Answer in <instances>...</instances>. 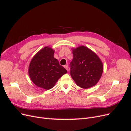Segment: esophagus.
Segmentation results:
<instances>
[{
  "label": "esophagus",
  "mask_w": 131,
  "mask_h": 131,
  "mask_svg": "<svg viewBox=\"0 0 131 131\" xmlns=\"http://www.w3.org/2000/svg\"><path fill=\"white\" fill-rule=\"evenodd\" d=\"M64 68L67 70H68V65H65L64 66Z\"/></svg>",
  "instance_id": "esophagus-1"
}]
</instances>
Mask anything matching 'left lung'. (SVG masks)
<instances>
[{
	"instance_id": "obj_1",
	"label": "left lung",
	"mask_w": 131,
	"mask_h": 131,
	"mask_svg": "<svg viewBox=\"0 0 131 131\" xmlns=\"http://www.w3.org/2000/svg\"><path fill=\"white\" fill-rule=\"evenodd\" d=\"M70 75L80 88L87 89L96 85L101 79L103 66L93 51L85 46L72 49Z\"/></svg>"
}]
</instances>
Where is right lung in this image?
I'll use <instances>...</instances> for the list:
<instances>
[{
  "label": "right lung",
  "instance_id": "right-lung-1",
  "mask_svg": "<svg viewBox=\"0 0 131 131\" xmlns=\"http://www.w3.org/2000/svg\"><path fill=\"white\" fill-rule=\"evenodd\" d=\"M54 51L49 46L44 47L34 55L28 68L30 80L39 88L52 89L58 79L67 73L53 57Z\"/></svg>",
  "mask_w": 131,
  "mask_h": 131
}]
</instances>
